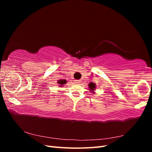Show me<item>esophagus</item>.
Returning <instances> with one entry per match:
<instances>
[{
	"instance_id": "obj_1",
	"label": "esophagus",
	"mask_w": 152,
	"mask_h": 152,
	"mask_svg": "<svg viewBox=\"0 0 152 152\" xmlns=\"http://www.w3.org/2000/svg\"><path fill=\"white\" fill-rule=\"evenodd\" d=\"M74 82H75L76 84H80V80H75Z\"/></svg>"
}]
</instances>
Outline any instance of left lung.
<instances>
[{
  "label": "left lung",
  "instance_id": "left-lung-1",
  "mask_svg": "<svg viewBox=\"0 0 152 152\" xmlns=\"http://www.w3.org/2000/svg\"><path fill=\"white\" fill-rule=\"evenodd\" d=\"M89 90L92 92V93H94V91L96 89V84L94 83H93V82H91V83L89 84Z\"/></svg>",
  "mask_w": 152,
  "mask_h": 152
}]
</instances>
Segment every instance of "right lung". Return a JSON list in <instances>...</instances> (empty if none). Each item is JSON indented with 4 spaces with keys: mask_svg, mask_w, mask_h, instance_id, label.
Wrapping results in <instances>:
<instances>
[{
    "mask_svg": "<svg viewBox=\"0 0 152 152\" xmlns=\"http://www.w3.org/2000/svg\"><path fill=\"white\" fill-rule=\"evenodd\" d=\"M58 83L59 84V86L63 87V85L65 84L66 83V80H59L58 81Z\"/></svg>",
    "mask_w": 152,
    "mask_h": 152,
    "instance_id": "obj_1",
    "label": "right lung"
}]
</instances>
